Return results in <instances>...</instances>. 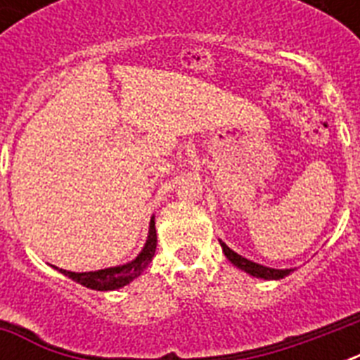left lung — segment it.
<instances>
[{
	"mask_svg": "<svg viewBox=\"0 0 360 360\" xmlns=\"http://www.w3.org/2000/svg\"><path fill=\"white\" fill-rule=\"evenodd\" d=\"M220 240V239H219ZM220 246H222V252H224V256L230 259L237 269L240 271H245L250 276H256V278H263V280H280L288 276L290 273H293V269H273V267H265L262 263L250 262V259H246L240 254L233 252L230 246L226 245L224 240H220Z\"/></svg>",
	"mask_w": 360,
	"mask_h": 360,
	"instance_id": "8db88e82",
	"label": "left lung"
}]
</instances>
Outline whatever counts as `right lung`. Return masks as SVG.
I'll list each match as a JSON object with an SVG mask.
<instances>
[{
	"label": "right lung",
	"instance_id": "right-lung-1",
	"mask_svg": "<svg viewBox=\"0 0 360 360\" xmlns=\"http://www.w3.org/2000/svg\"><path fill=\"white\" fill-rule=\"evenodd\" d=\"M157 250V230H155V217H151L149 222V233H147V240L141 252L129 263L123 265H115V267L98 269V271H87V273H75V271H65V269H58L59 273L69 276L78 284L86 285L89 290L95 291H114L120 290L123 285L130 284L132 280L138 278L143 269L151 263L153 256Z\"/></svg>",
	"mask_w": 360,
	"mask_h": 360
}]
</instances>
